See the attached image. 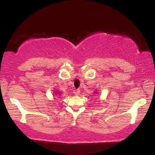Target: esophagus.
I'll return each mask as SVG.
<instances>
[{"mask_svg": "<svg viewBox=\"0 0 155 155\" xmlns=\"http://www.w3.org/2000/svg\"><path fill=\"white\" fill-rule=\"evenodd\" d=\"M80 90H78V89H77V90H74V91H73V93H74L75 95H77V96H78V95H79L80 94Z\"/></svg>", "mask_w": 155, "mask_h": 155, "instance_id": "obj_1", "label": "esophagus"}]
</instances>
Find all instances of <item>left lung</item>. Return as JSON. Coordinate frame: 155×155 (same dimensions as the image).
Masks as SVG:
<instances>
[{"label":"left lung","instance_id":"1","mask_svg":"<svg viewBox=\"0 0 155 155\" xmlns=\"http://www.w3.org/2000/svg\"><path fill=\"white\" fill-rule=\"evenodd\" d=\"M95 94H96V92H95Z\"/></svg>","mask_w":155,"mask_h":155}]
</instances>
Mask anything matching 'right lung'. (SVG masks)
Wrapping results in <instances>:
<instances>
[{
	"label": "right lung",
	"mask_w": 155,
	"mask_h": 155,
	"mask_svg": "<svg viewBox=\"0 0 155 155\" xmlns=\"http://www.w3.org/2000/svg\"><path fill=\"white\" fill-rule=\"evenodd\" d=\"M55 96H57V94H59V95H60V94H60V92H59V91H55Z\"/></svg>",
	"instance_id": "add662e5"
}]
</instances>
